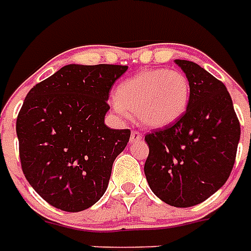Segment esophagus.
<instances>
[{"mask_svg":"<svg viewBox=\"0 0 251 251\" xmlns=\"http://www.w3.org/2000/svg\"><path fill=\"white\" fill-rule=\"evenodd\" d=\"M140 140H142L141 133H138V131H131V134H130V142H131V144H134V142H138Z\"/></svg>","mask_w":251,"mask_h":251,"instance_id":"obj_1","label":"esophagus"}]
</instances>
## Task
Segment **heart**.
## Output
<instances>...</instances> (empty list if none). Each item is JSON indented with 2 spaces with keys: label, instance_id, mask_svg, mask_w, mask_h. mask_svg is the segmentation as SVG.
<instances>
[{
  "label": "heart",
  "instance_id": "1",
  "mask_svg": "<svg viewBox=\"0 0 251 251\" xmlns=\"http://www.w3.org/2000/svg\"><path fill=\"white\" fill-rule=\"evenodd\" d=\"M189 100V82L180 71L148 70L122 82L115 91L113 110L120 117L134 113L145 127L172 125L184 114Z\"/></svg>",
  "mask_w": 251,
  "mask_h": 251
}]
</instances>
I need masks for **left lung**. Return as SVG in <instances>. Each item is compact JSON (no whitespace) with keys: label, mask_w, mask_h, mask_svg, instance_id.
I'll use <instances>...</instances> for the list:
<instances>
[{"label":"left lung","mask_w":251,"mask_h":251,"mask_svg":"<svg viewBox=\"0 0 251 251\" xmlns=\"http://www.w3.org/2000/svg\"><path fill=\"white\" fill-rule=\"evenodd\" d=\"M189 82L185 113L172 125L145 136L144 172L157 198L192 207L225 184L235 163L241 125L226 86L199 64L175 60Z\"/></svg>","instance_id":"1"}]
</instances>
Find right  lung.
<instances>
[{
    "instance_id": "right-lung-1",
    "label": "right lung",
    "mask_w": 251,
    "mask_h": 251,
    "mask_svg": "<svg viewBox=\"0 0 251 251\" xmlns=\"http://www.w3.org/2000/svg\"><path fill=\"white\" fill-rule=\"evenodd\" d=\"M127 66L68 64L30 88L16 131L25 177L47 203L67 212L95 204L109 185L129 129L104 125L109 93Z\"/></svg>"
}]
</instances>
